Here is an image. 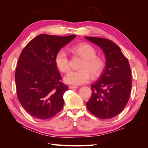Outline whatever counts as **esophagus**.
I'll use <instances>...</instances> for the list:
<instances>
[{
	"instance_id": "esophagus-1",
	"label": "esophagus",
	"mask_w": 148,
	"mask_h": 148,
	"mask_svg": "<svg viewBox=\"0 0 148 148\" xmlns=\"http://www.w3.org/2000/svg\"><path fill=\"white\" fill-rule=\"evenodd\" d=\"M69 88L71 89H77V86H69Z\"/></svg>"
}]
</instances>
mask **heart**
<instances>
[{"label": "heart", "instance_id": "b5f03b06", "mask_svg": "<svg viewBox=\"0 0 148 148\" xmlns=\"http://www.w3.org/2000/svg\"><path fill=\"white\" fill-rule=\"evenodd\" d=\"M72 50L84 59L80 65L79 71H72L64 77L66 84L79 86L88 82L91 76L96 77L99 76L104 69V62L101 57L96 56L97 51L91 45L87 43L77 44L72 47ZM55 62L57 68L64 73L71 69L70 59L68 53L64 49H60L55 57Z\"/></svg>", "mask_w": 148, "mask_h": 148}]
</instances>
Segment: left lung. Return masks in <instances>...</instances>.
<instances>
[{
    "mask_svg": "<svg viewBox=\"0 0 148 148\" xmlns=\"http://www.w3.org/2000/svg\"><path fill=\"white\" fill-rule=\"evenodd\" d=\"M101 47L106 57V66L99 79L91 85L92 95L87 108L102 119L112 118L126 106L131 95L132 79L128 59L121 49L108 39L85 37Z\"/></svg>",
    "mask_w": 148,
    "mask_h": 148,
    "instance_id": "left-lung-1",
    "label": "left lung"
}]
</instances>
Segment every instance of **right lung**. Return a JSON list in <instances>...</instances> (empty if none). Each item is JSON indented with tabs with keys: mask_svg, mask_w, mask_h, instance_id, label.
Masks as SVG:
<instances>
[{
	"mask_svg": "<svg viewBox=\"0 0 148 148\" xmlns=\"http://www.w3.org/2000/svg\"><path fill=\"white\" fill-rule=\"evenodd\" d=\"M75 37L74 34H40L30 41L20 54L15 74L17 98L23 108L35 118L50 119L63 107V95L69 87L61 82L55 57Z\"/></svg>",
	"mask_w": 148,
	"mask_h": 148,
	"instance_id": "obj_1",
	"label": "right lung"
}]
</instances>
